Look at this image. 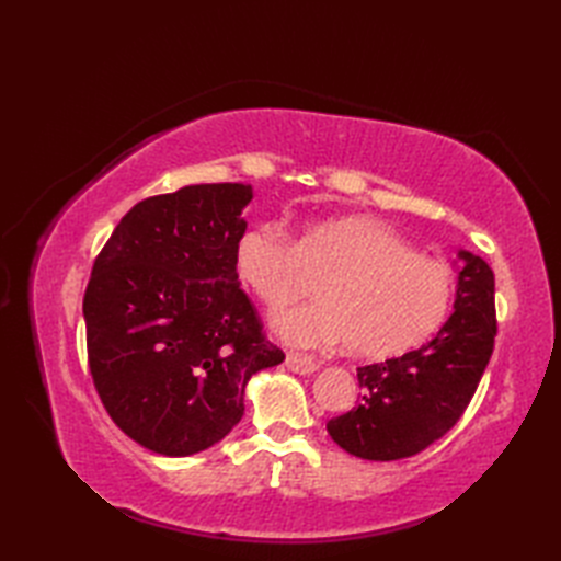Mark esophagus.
<instances>
[{"label": "esophagus", "mask_w": 561, "mask_h": 561, "mask_svg": "<svg viewBox=\"0 0 561 561\" xmlns=\"http://www.w3.org/2000/svg\"><path fill=\"white\" fill-rule=\"evenodd\" d=\"M285 365L290 371H295V375H313V371L318 369V363L311 358V355H304V353H287L285 358Z\"/></svg>", "instance_id": "esophagus-1"}]
</instances>
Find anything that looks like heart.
I'll return each instance as SVG.
<instances>
[{
    "instance_id": "heart-1",
    "label": "heart",
    "mask_w": 561,
    "mask_h": 561,
    "mask_svg": "<svg viewBox=\"0 0 561 561\" xmlns=\"http://www.w3.org/2000/svg\"><path fill=\"white\" fill-rule=\"evenodd\" d=\"M233 274L268 309L285 307L309 278H320L318 301L276 313L271 330L290 346L346 342L367 358L426 344L454 304L449 266L369 217L313 222L297 241L274 222L250 227L236 239Z\"/></svg>"
}]
</instances>
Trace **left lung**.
<instances>
[{
    "label": "left lung",
    "mask_w": 561,
    "mask_h": 561,
    "mask_svg": "<svg viewBox=\"0 0 561 561\" xmlns=\"http://www.w3.org/2000/svg\"><path fill=\"white\" fill-rule=\"evenodd\" d=\"M456 257L454 313L437 336L400 358L358 367V404L328 421L344 451L398 461L433 445L466 412L494 351V271L468 250Z\"/></svg>",
    "instance_id": "8db88e82"
}]
</instances>
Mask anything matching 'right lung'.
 I'll return each instance as SVG.
<instances>
[{
  "mask_svg": "<svg viewBox=\"0 0 561 561\" xmlns=\"http://www.w3.org/2000/svg\"><path fill=\"white\" fill-rule=\"evenodd\" d=\"M252 190L190 184L133 206L98 254L83 297L89 365L107 414L161 456L233 431L252 375L285 360L233 274Z\"/></svg>",
  "mask_w": 561,
  "mask_h": 561,
  "instance_id": "right-lung-1",
  "label": "right lung"
}]
</instances>
